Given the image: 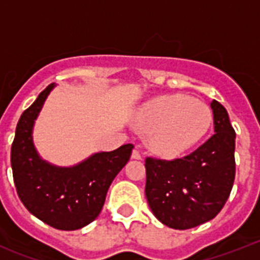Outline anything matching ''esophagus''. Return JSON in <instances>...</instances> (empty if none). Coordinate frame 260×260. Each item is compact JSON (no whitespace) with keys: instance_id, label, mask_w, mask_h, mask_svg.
I'll use <instances>...</instances> for the list:
<instances>
[{"instance_id":"esophagus-1","label":"esophagus","mask_w":260,"mask_h":260,"mask_svg":"<svg viewBox=\"0 0 260 260\" xmlns=\"http://www.w3.org/2000/svg\"><path fill=\"white\" fill-rule=\"evenodd\" d=\"M132 159H142V152L138 150V148H135L132 151Z\"/></svg>"}]
</instances>
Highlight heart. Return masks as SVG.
<instances>
[{"label":"heart","mask_w":260,"mask_h":260,"mask_svg":"<svg viewBox=\"0 0 260 260\" xmlns=\"http://www.w3.org/2000/svg\"><path fill=\"white\" fill-rule=\"evenodd\" d=\"M136 121L151 132V146L163 155L182 154L206 134L212 122L209 106L185 94L154 98L139 109Z\"/></svg>","instance_id":"1"}]
</instances>
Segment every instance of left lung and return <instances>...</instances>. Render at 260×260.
Segmentation results:
<instances>
[{
  "mask_svg": "<svg viewBox=\"0 0 260 260\" xmlns=\"http://www.w3.org/2000/svg\"><path fill=\"white\" fill-rule=\"evenodd\" d=\"M214 134L182 158L146 159V197L159 221L174 230H189L209 221L225 205L234 186L235 139L228 112L216 100Z\"/></svg>",
  "mask_w": 260,
  "mask_h": 260,
  "instance_id": "left-lung-1",
  "label": "left lung"
}]
</instances>
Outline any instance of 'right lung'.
Instances as JSON below:
<instances>
[{
  "instance_id": "right-lung-1",
  "label": "right lung",
  "mask_w": 260,
  "mask_h": 260,
  "mask_svg": "<svg viewBox=\"0 0 260 260\" xmlns=\"http://www.w3.org/2000/svg\"><path fill=\"white\" fill-rule=\"evenodd\" d=\"M54 83L39 94L17 122L10 163L21 202L35 217L60 231L87 225L101 212L114 177L125 166L132 144L110 152H98L73 167H56L35 150L32 128Z\"/></svg>"
}]
</instances>
